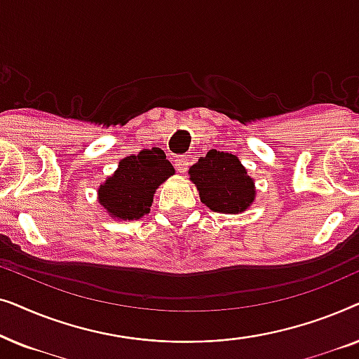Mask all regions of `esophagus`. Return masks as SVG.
<instances>
[{"label":"esophagus","instance_id":"esophagus-1","mask_svg":"<svg viewBox=\"0 0 359 359\" xmlns=\"http://www.w3.org/2000/svg\"><path fill=\"white\" fill-rule=\"evenodd\" d=\"M175 166L180 173H186L189 170V158L186 155H178L175 160Z\"/></svg>","mask_w":359,"mask_h":359}]
</instances>
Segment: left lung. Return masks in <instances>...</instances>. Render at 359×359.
<instances>
[{
  "label": "left lung",
  "instance_id": "8db88e82",
  "mask_svg": "<svg viewBox=\"0 0 359 359\" xmlns=\"http://www.w3.org/2000/svg\"><path fill=\"white\" fill-rule=\"evenodd\" d=\"M201 201L222 214L243 212L255 199V183L237 156L210 150L189 170Z\"/></svg>",
  "mask_w": 359,
  "mask_h": 359
}]
</instances>
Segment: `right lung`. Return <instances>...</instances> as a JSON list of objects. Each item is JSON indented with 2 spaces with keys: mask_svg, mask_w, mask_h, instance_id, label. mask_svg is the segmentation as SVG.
Segmentation results:
<instances>
[{
  "mask_svg": "<svg viewBox=\"0 0 359 359\" xmlns=\"http://www.w3.org/2000/svg\"><path fill=\"white\" fill-rule=\"evenodd\" d=\"M175 173L161 149H145L126 156L101 186L100 203L112 217L135 220L150 210L155 189Z\"/></svg>",
  "mask_w": 359,
  "mask_h": 359,
  "instance_id": "right-lung-1",
  "label": "right lung"
}]
</instances>
